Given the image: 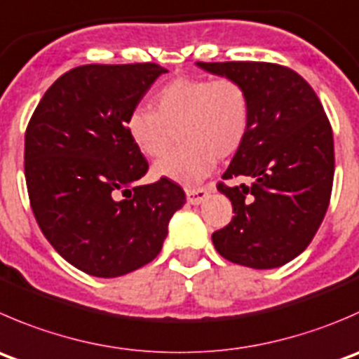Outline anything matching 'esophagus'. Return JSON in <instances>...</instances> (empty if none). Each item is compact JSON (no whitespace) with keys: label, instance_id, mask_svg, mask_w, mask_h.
<instances>
[{"label":"esophagus","instance_id":"34e87169","mask_svg":"<svg viewBox=\"0 0 359 359\" xmlns=\"http://www.w3.org/2000/svg\"><path fill=\"white\" fill-rule=\"evenodd\" d=\"M186 196L191 205H198L208 196L207 187H186Z\"/></svg>","mask_w":359,"mask_h":359}]
</instances>
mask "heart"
I'll return each instance as SVG.
<instances>
[{
  "label": "heart",
  "mask_w": 359,
  "mask_h": 359,
  "mask_svg": "<svg viewBox=\"0 0 359 359\" xmlns=\"http://www.w3.org/2000/svg\"><path fill=\"white\" fill-rule=\"evenodd\" d=\"M151 112L133 110L126 131L135 147L159 159L179 137V149L156 163L158 177L196 182L208 175L215 158L226 159L242 147L250 126V98L231 76L175 79L149 100Z\"/></svg>",
  "instance_id": "1"
}]
</instances>
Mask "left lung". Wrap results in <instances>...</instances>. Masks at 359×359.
<instances>
[{
    "instance_id": "obj_1",
    "label": "left lung",
    "mask_w": 359,
    "mask_h": 359,
    "mask_svg": "<svg viewBox=\"0 0 359 359\" xmlns=\"http://www.w3.org/2000/svg\"><path fill=\"white\" fill-rule=\"evenodd\" d=\"M198 66L236 79L250 98V126L217 189L235 215L212 233L215 250L242 266L277 268L307 249L332 198L333 131L318 95L277 62L226 61Z\"/></svg>"
}]
</instances>
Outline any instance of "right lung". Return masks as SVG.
Masks as SVG:
<instances>
[{
  "mask_svg": "<svg viewBox=\"0 0 359 359\" xmlns=\"http://www.w3.org/2000/svg\"><path fill=\"white\" fill-rule=\"evenodd\" d=\"M156 62L83 65L59 76L24 137V175L34 219L68 263L121 277L151 263L186 194L173 180L138 186L149 163L126 121L161 73Z\"/></svg>",
  "mask_w": 359,
  "mask_h": 359,
  "instance_id": "1",
  "label": "right lung"
}]
</instances>
